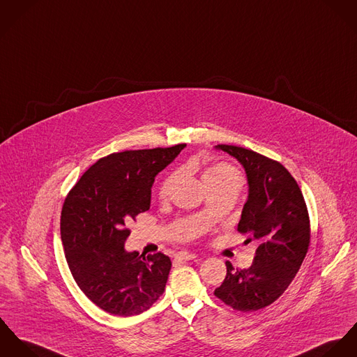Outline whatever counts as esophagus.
Returning <instances> with one entry per match:
<instances>
[{
    "label": "esophagus",
    "mask_w": 357,
    "mask_h": 357,
    "mask_svg": "<svg viewBox=\"0 0 357 357\" xmlns=\"http://www.w3.org/2000/svg\"><path fill=\"white\" fill-rule=\"evenodd\" d=\"M197 257L196 253H189V252H179L175 255V259L178 261H189V260H195Z\"/></svg>",
    "instance_id": "obj_1"
}]
</instances>
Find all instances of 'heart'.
Listing matches in <instances>:
<instances>
[{
    "mask_svg": "<svg viewBox=\"0 0 357 357\" xmlns=\"http://www.w3.org/2000/svg\"><path fill=\"white\" fill-rule=\"evenodd\" d=\"M202 179H204V183L206 188L218 186V185H227V183H239L241 185L239 172L234 167L225 164V162H216V164L208 167L202 174ZM176 181H178L176 172L165 176L160 185V197H168L174 185L176 183Z\"/></svg>",
    "mask_w": 357,
    "mask_h": 357,
    "instance_id": "1",
    "label": "heart"
}]
</instances>
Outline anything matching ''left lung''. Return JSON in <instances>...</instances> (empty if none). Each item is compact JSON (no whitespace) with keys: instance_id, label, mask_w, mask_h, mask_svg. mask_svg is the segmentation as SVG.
Segmentation results:
<instances>
[{"instance_id":"8db88e82","label":"left lung","mask_w":357,"mask_h":357,"mask_svg":"<svg viewBox=\"0 0 357 357\" xmlns=\"http://www.w3.org/2000/svg\"><path fill=\"white\" fill-rule=\"evenodd\" d=\"M215 149L237 159L245 169L249 190L238 231L249 236L246 242L257 243L249 268L234 270L226 261L227 275L215 296L237 311H257L282 296L304 261L310 246L307 205L280 162L233 145Z\"/></svg>"}]
</instances>
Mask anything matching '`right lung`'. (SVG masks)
<instances>
[{
	"label": "right lung",
	"mask_w": 357,
	"mask_h": 357,
	"mask_svg": "<svg viewBox=\"0 0 357 357\" xmlns=\"http://www.w3.org/2000/svg\"><path fill=\"white\" fill-rule=\"evenodd\" d=\"M185 146L102 158L82 175L64 201L60 231L71 274L87 298L111 315H139L165 289L169 257L127 252L126 225L151 208L156 175Z\"/></svg>",
	"instance_id": "1"
}]
</instances>
